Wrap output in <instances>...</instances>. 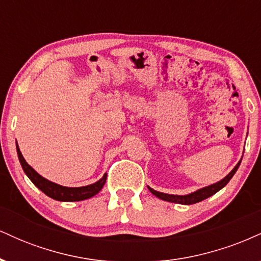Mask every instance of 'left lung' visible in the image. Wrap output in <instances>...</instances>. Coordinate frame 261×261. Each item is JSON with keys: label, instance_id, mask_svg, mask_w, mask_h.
<instances>
[{"label": "left lung", "instance_id": "obj_1", "mask_svg": "<svg viewBox=\"0 0 261 261\" xmlns=\"http://www.w3.org/2000/svg\"><path fill=\"white\" fill-rule=\"evenodd\" d=\"M242 161H239L237 163V166L230 170V173L227 176H224L222 180L215 182V184L208 185V187L199 189V190L194 191V193L188 194V195H172V194H164V193H160V191H155L152 188L148 187V190L153 194L154 196L160 197L161 200H164V201H169V202H174V203H181V205H191V203H196L202 201V200L207 199V197L212 196L214 194H216L217 191H220L221 189L224 188L227 185L232 176L234 175V173L238 169L239 164H241Z\"/></svg>", "mask_w": 261, "mask_h": 261}]
</instances>
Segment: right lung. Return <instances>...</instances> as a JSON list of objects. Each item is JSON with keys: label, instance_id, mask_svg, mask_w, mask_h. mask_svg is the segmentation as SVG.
Returning <instances> with one entry per match:
<instances>
[{"label": "right lung", "instance_id": "add662e5", "mask_svg": "<svg viewBox=\"0 0 261 261\" xmlns=\"http://www.w3.org/2000/svg\"><path fill=\"white\" fill-rule=\"evenodd\" d=\"M17 153L18 158H19L20 166H22L23 170L31 179L33 184L35 185L38 189H40L41 191L51 197L54 200H58V201H82V200L89 199V197L97 195L98 193L101 190V188L104 187L107 180V173L103 175V178L99 179L98 181H95L94 184L86 185V187H80V188H68V187H62V185L56 184L47 179H45L44 176H41L39 173L35 172L34 169L27 163L24 157L22 155L19 147L17 145Z\"/></svg>", "mask_w": 261, "mask_h": 261}]
</instances>
